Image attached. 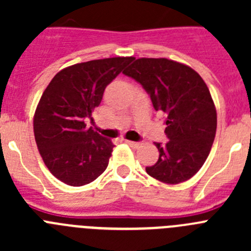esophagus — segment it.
I'll list each match as a JSON object with an SVG mask.
<instances>
[{"label": "esophagus", "instance_id": "obj_1", "mask_svg": "<svg viewBox=\"0 0 251 251\" xmlns=\"http://www.w3.org/2000/svg\"><path fill=\"white\" fill-rule=\"evenodd\" d=\"M126 143H127V145H129L130 147H134V148H137V147H139V142H133V141H128V139H126Z\"/></svg>", "mask_w": 251, "mask_h": 251}]
</instances>
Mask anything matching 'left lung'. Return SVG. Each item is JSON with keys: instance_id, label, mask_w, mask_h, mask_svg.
Instances as JSON below:
<instances>
[{"instance_id": "obj_1", "label": "left lung", "mask_w": 251, "mask_h": 251, "mask_svg": "<svg viewBox=\"0 0 251 251\" xmlns=\"http://www.w3.org/2000/svg\"><path fill=\"white\" fill-rule=\"evenodd\" d=\"M123 74L138 81L166 117L170 141L154 143L159 157L146 167L147 174L167 185L190 179L205 163L216 134V108L203 79L190 66L165 57L134 60Z\"/></svg>"}]
</instances>
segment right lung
Wrapping results in <instances>:
<instances>
[{
  "mask_svg": "<svg viewBox=\"0 0 251 251\" xmlns=\"http://www.w3.org/2000/svg\"><path fill=\"white\" fill-rule=\"evenodd\" d=\"M133 57H108L60 70L41 95L34 115V133L44 163L61 182L84 186L108 167L114 145L85 119L100 104L106 85Z\"/></svg>",
  "mask_w": 251,
  "mask_h": 251,
  "instance_id": "right-lung-1",
  "label": "right lung"
}]
</instances>
